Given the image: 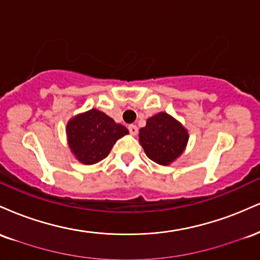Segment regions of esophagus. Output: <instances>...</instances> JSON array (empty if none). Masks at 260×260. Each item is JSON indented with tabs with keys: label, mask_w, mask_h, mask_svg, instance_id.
I'll return each instance as SVG.
<instances>
[{
	"label": "esophagus",
	"mask_w": 260,
	"mask_h": 260,
	"mask_svg": "<svg viewBox=\"0 0 260 260\" xmlns=\"http://www.w3.org/2000/svg\"><path fill=\"white\" fill-rule=\"evenodd\" d=\"M128 129H129V133L132 134V136H136V134L138 133V127H137L136 124H129V126H128Z\"/></svg>",
	"instance_id": "obj_1"
}]
</instances>
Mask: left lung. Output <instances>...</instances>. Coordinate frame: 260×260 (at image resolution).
I'll list each match as a JSON object with an SVG mask.
<instances>
[{
	"mask_svg": "<svg viewBox=\"0 0 260 260\" xmlns=\"http://www.w3.org/2000/svg\"><path fill=\"white\" fill-rule=\"evenodd\" d=\"M189 134L180 121L166 112H159L147 120L139 129V143L150 160L169 166L183 154Z\"/></svg>",
	"mask_w": 260,
	"mask_h": 260,
	"instance_id": "1",
	"label": "left lung"
}]
</instances>
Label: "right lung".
Wrapping results in <instances>:
<instances>
[{"mask_svg": "<svg viewBox=\"0 0 260 260\" xmlns=\"http://www.w3.org/2000/svg\"><path fill=\"white\" fill-rule=\"evenodd\" d=\"M128 129L96 109L73 116L66 126L68 147L79 162L94 165L110 154Z\"/></svg>", "mask_w": 260, "mask_h": 260, "instance_id": "right-lung-1", "label": "right lung"}]
</instances>
